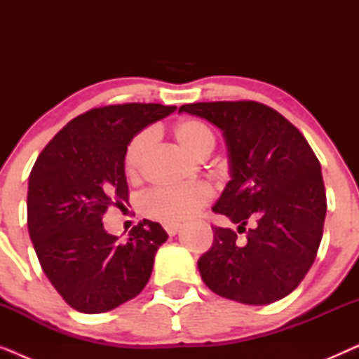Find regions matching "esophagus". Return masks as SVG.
Instances as JSON below:
<instances>
[{"mask_svg": "<svg viewBox=\"0 0 359 359\" xmlns=\"http://www.w3.org/2000/svg\"><path fill=\"white\" fill-rule=\"evenodd\" d=\"M180 229H181L180 224H165V230L168 232L170 237H173V235L178 233Z\"/></svg>", "mask_w": 359, "mask_h": 359, "instance_id": "esophagus-1", "label": "esophagus"}]
</instances>
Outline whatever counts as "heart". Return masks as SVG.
<instances>
[{
	"label": "heart",
	"mask_w": 359,
	"mask_h": 359,
	"mask_svg": "<svg viewBox=\"0 0 359 359\" xmlns=\"http://www.w3.org/2000/svg\"><path fill=\"white\" fill-rule=\"evenodd\" d=\"M171 135L180 149L196 160H204L215 147V134L205 122L183 119L176 122ZM151 147L150 132H140L127 145L124 154V171L127 178L137 180L144 168ZM210 189L204 184L181 188H156L142 198L140 210L147 217L163 224H178L189 219L210 201Z\"/></svg>",
	"instance_id": "obj_1"
}]
</instances>
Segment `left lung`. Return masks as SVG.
<instances>
[{
    "label": "left lung",
    "instance_id": "8db88e82",
    "mask_svg": "<svg viewBox=\"0 0 359 359\" xmlns=\"http://www.w3.org/2000/svg\"><path fill=\"white\" fill-rule=\"evenodd\" d=\"M180 112L222 130L230 181L212 210L247 233L240 243L232 229L214 225L212 247L198 262L201 278L210 291L248 306L286 297L311 269L322 240L320 161L297 127L262 102H194Z\"/></svg>",
    "mask_w": 359,
    "mask_h": 359
}]
</instances>
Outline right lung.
<instances>
[{"label":"right lung","instance_id":"right-lung-1","mask_svg":"<svg viewBox=\"0 0 359 359\" xmlns=\"http://www.w3.org/2000/svg\"><path fill=\"white\" fill-rule=\"evenodd\" d=\"M176 106H102L68 122L29 175L27 229L39 263L68 306L83 313L116 309L149 283L168 235L140 220L127 242L107 233L102 215L129 201L124 154L137 132Z\"/></svg>","mask_w":359,"mask_h":359}]
</instances>
